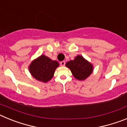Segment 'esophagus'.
I'll list each match as a JSON object with an SVG mask.
<instances>
[{"mask_svg":"<svg viewBox=\"0 0 127 127\" xmlns=\"http://www.w3.org/2000/svg\"><path fill=\"white\" fill-rule=\"evenodd\" d=\"M65 61H62L60 62V65H61L62 67H64V66H65Z\"/></svg>","mask_w":127,"mask_h":127,"instance_id":"1","label":"esophagus"}]
</instances>
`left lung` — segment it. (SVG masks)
Instances as JSON below:
<instances>
[{
	"label": "left lung",
	"mask_w": 127,
	"mask_h": 127,
	"mask_svg": "<svg viewBox=\"0 0 127 127\" xmlns=\"http://www.w3.org/2000/svg\"><path fill=\"white\" fill-rule=\"evenodd\" d=\"M65 66L71 71L76 79L84 81L87 79L94 71V65L83 56L77 55L73 60L66 63Z\"/></svg>",
	"instance_id": "left-lung-1"
}]
</instances>
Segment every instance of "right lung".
<instances>
[{"instance_id":"obj_1","label":"right lung","mask_w":127,"mask_h":127,"mask_svg":"<svg viewBox=\"0 0 127 127\" xmlns=\"http://www.w3.org/2000/svg\"><path fill=\"white\" fill-rule=\"evenodd\" d=\"M59 63L44 55H41L32 60L29 66L30 74L36 80L47 83L52 79Z\"/></svg>"}]
</instances>
